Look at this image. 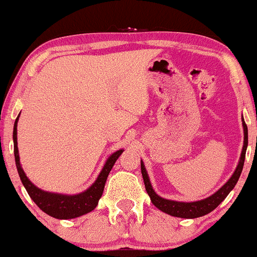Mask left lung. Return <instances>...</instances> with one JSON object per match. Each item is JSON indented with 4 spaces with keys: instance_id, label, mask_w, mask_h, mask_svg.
<instances>
[{
    "instance_id": "8db88e82",
    "label": "left lung",
    "mask_w": 257,
    "mask_h": 257,
    "mask_svg": "<svg viewBox=\"0 0 257 257\" xmlns=\"http://www.w3.org/2000/svg\"><path fill=\"white\" fill-rule=\"evenodd\" d=\"M243 120V129H244V145L243 150H241V155L239 158V163H238L237 168H235L233 175L229 178L228 181L226 182L219 191H216L214 194H211L208 198L197 200V202H176V200H170L159 197L157 193L155 192V190L152 188L151 182H150L149 175H147L146 168L144 166V162L141 161V174H143L144 182H145V188L146 192L151 198V202L153 205L157 206L159 210H162L163 213L168 215H172V216L176 217H182V219H196V217L204 216V215L209 214L210 211H213L216 206L222 202L223 199L228 196V193L231 192L237 184L238 179H239L241 170H243L244 166V159H245V152L247 147V126L245 122Z\"/></svg>"
}]
</instances>
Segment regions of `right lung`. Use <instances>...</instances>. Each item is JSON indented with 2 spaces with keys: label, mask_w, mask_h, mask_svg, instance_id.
<instances>
[{
  "label": "right lung",
  "mask_w": 257,
  "mask_h": 257,
  "mask_svg": "<svg viewBox=\"0 0 257 257\" xmlns=\"http://www.w3.org/2000/svg\"><path fill=\"white\" fill-rule=\"evenodd\" d=\"M20 116V113H19ZM19 116L17 117L16 123H14L13 129V143H14V157H16V164L18 173H19L20 180H22L23 185L28 191L29 196L31 199L36 203L38 208L48 214L49 216L55 217V219L67 220V219H75V217L82 216V215L90 213L91 210L96 208L99 199L101 198L102 192H104L105 182L107 180L108 174H110L112 167L116 163V161L122 155L123 150H118L114 153H112L110 157L106 161L104 168L100 172L99 176L96 178L95 182L90 186L89 188L84 191V192L73 194V196H67V194L61 193H52L46 192V191L41 190L35 186L28 176L25 175L24 170L20 166L19 161V152H18V141H17V125Z\"/></svg>",
  "instance_id": "right-lung-1"
}]
</instances>
